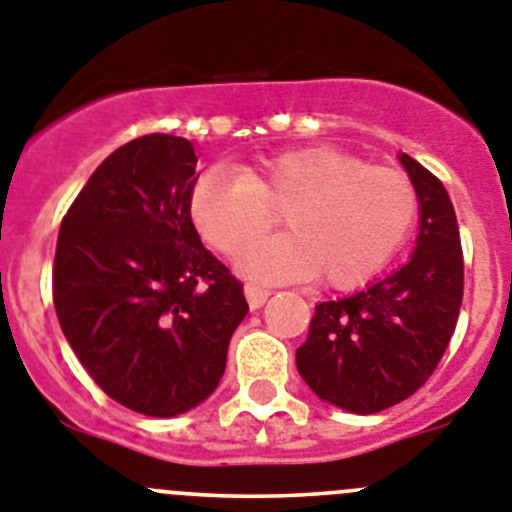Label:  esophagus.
Wrapping results in <instances>:
<instances>
[{
	"label": "esophagus",
	"instance_id": "obj_1",
	"mask_svg": "<svg viewBox=\"0 0 512 512\" xmlns=\"http://www.w3.org/2000/svg\"><path fill=\"white\" fill-rule=\"evenodd\" d=\"M269 295H271L269 289L259 287V284H246V300L251 310H259V307L269 300Z\"/></svg>",
	"mask_w": 512,
	"mask_h": 512
}]
</instances>
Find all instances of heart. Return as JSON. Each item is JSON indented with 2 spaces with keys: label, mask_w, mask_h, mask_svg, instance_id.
Segmentation results:
<instances>
[{
  "label": "heart",
  "mask_w": 512,
  "mask_h": 512,
  "mask_svg": "<svg viewBox=\"0 0 512 512\" xmlns=\"http://www.w3.org/2000/svg\"><path fill=\"white\" fill-rule=\"evenodd\" d=\"M285 212L290 233L254 247ZM194 228L215 251L243 253L248 279H310L359 287L400 251L418 217V192L402 171L330 146L297 148L238 171L212 169L189 197Z\"/></svg>",
  "instance_id": "1"
}]
</instances>
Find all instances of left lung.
I'll return each mask as SVG.
<instances>
[{
    "label": "left lung",
    "mask_w": 512,
    "mask_h": 512,
    "mask_svg": "<svg viewBox=\"0 0 512 512\" xmlns=\"http://www.w3.org/2000/svg\"><path fill=\"white\" fill-rule=\"evenodd\" d=\"M420 202L413 259L343 300L315 305L297 369L310 390L348 413L387 410L428 382L454 336L464 256L449 192L408 153L400 156Z\"/></svg>",
    "instance_id": "8db88e82"
}]
</instances>
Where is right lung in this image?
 I'll return each mask as SVG.
<instances>
[{
    "label": "right lung",
    "mask_w": 512,
    "mask_h": 512,
    "mask_svg": "<svg viewBox=\"0 0 512 512\" xmlns=\"http://www.w3.org/2000/svg\"><path fill=\"white\" fill-rule=\"evenodd\" d=\"M197 156L153 133L104 158L58 230L53 305L99 390L151 418L187 413L225 372L243 284L189 212Z\"/></svg>",
    "instance_id": "1"
}]
</instances>
